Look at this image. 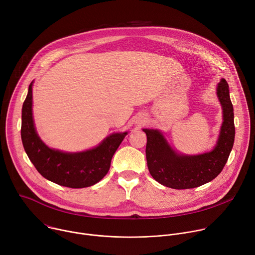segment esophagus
Listing matches in <instances>:
<instances>
[{
    "mask_svg": "<svg viewBox=\"0 0 255 255\" xmlns=\"http://www.w3.org/2000/svg\"><path fill=\"white\" fill-rule=\"evenodd\" d=\"M143 123V120H140V123L139 124H142Z\"/></svg>",
    "mask_w": 255,
    "mask_h": 255,
    "instance_id": "1",
    "label": "esophagus"
}]
</instances>
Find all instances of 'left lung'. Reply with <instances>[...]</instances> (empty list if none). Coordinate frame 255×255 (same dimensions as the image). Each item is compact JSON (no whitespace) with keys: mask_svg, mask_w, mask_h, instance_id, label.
I'll return each mask as SVG.
<instances>
[{"mask_svg":"<svg viewBox=\"0 0 255 255\" xmlns=\"http://www.w3.org/2000/svg\"><path fill=\"white\" fill-rule=\"evenodd\" d=\"M217 97L222 106L223 123L216 146L210 152L199 155L176 153L159 130L143 129L147 136V166L159 184L175 190L193 189L213 180L224 168L235 138L233 105L224 79L217 87Z\"/></svg>","mask_w":255,"mask_h":255,"instance_id":"1","label":"left lung"}]
</instances>
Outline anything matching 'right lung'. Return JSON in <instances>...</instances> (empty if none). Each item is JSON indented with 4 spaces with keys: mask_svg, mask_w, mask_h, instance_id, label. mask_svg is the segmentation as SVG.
Instances as JSON below:
<instances>
[{
    "mask_svg": "<svg viewBox=\"0 0 255 255\" xmlns=\"http://www.w3.org/2000/svg\"><path fill=\"white\" fill-rule=\"evenodd\" d=\"M32 85L33 82L23 103L21 126L23 146L29 159L43 177L59 186L82 189L97 184L110 169L112 157L128 133L111 134L97 147L82 152L69 153L49 148L34 127Z\"/></svg>",
    "mask_w": 255,
    "mask_h": 255,
    "instance_id": "add662e5",
    "label": "right lung"
}]
</instances>
